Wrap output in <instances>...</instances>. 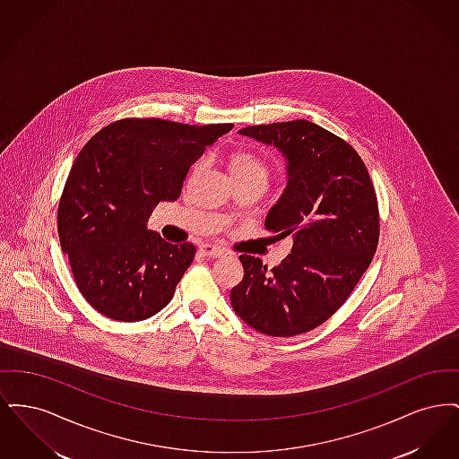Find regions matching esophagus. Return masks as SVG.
Listing matches in <instances>:
<instances>
[{
	"instance_id": "esophagus-1",
	"label": "esophagus",
	"mask_w": 459,
	"mask_h": 459,
	"mask_svg": "<svg viewBox=\"0 0 459 459\" xmlns=\"http://www.w3.org/2000/svg\"><path fill=\"white\" fill-rule=\"evenodd\" d=\"M199 251H201L204 256H210V258H219V256L225 255V249L220 247V246H215V244H201Z\"/></svg>"
}]
</instances>
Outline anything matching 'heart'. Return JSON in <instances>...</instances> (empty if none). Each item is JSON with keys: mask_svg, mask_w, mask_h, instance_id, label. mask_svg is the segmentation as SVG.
<instances>
[{"mask_svg": "<svg viewBox=\"0 0 459 459\" xmlns=\"http://www.w3.org/2000/svg\"><path fill=\"white\" fill-rule=\"evenodd\" d=\"M227 169L234 180L240 178H264L268 177V169L256 154L249 152H232L227 158Z\"/></svg>", "mask_w": 459, "mask_h": 459, "instance_id": "1", "label": "heart"}]
</instances>
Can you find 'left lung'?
I'll use <instances>...</instances> for the list:
<instances>
[{
    "label": "left lung",
    "instance_id": "obj_1",
    "mask_svg": "<svg viewBox=\"0 0 459 459\" xmlns=\"http://www.w3.org/2000/svg\"><path fill=\"white\" fill-rule=\"evenodd\" d=\"M285 158L287 182L264 229L294 238L290 255L268 270L240 255L244 279L230 290L242 322L272 337H292L328 320L350 298L378 244V206L354 148L324 127L279 122L240 129Z\"/></svg>",
    "mask_w": 459,
    "mask_h": 459
}]
</instances>
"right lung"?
Wrapping results in <instances>:
<instances>
[{
  "mask_svg": "<svg viewBox=\"0 0 459 459\" xmlns=\"http://www.w3.org/2000/svg\"><path fill=\"white\" fill-rule=\"evenodd\" d=\"M232 127L126 118L82 148L58 204V236L96 311L139 322L170 303L196 247L170 244L146 223L158 203L178 199L191 165Z\"/></svg>",
  "mask_w": 459,
  "mask_h": 459,
  "instance_id": "right-lung-1",
  "label": "right lung"
}]
</instances>
